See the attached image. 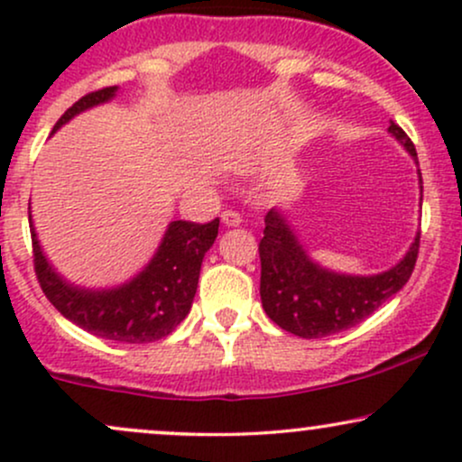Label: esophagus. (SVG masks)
<instances>
[{
	"label": "esophagus",
	"mask_w": 462,
	"mask_h": 462,
	"mask_svg": "<svg viewBox=\"0 0 462 462\" xmlns=\"http://www.w3.org/2000/svg\"><path fill=\"white\" fill-rule=\"evenodd\" d=\"M221 221H224V226L227 227H236L243 224V217L238 215L236 210H224V213H221Z\"/></svg>",
	"instance_id": "esophagus-1"
}]
</instances>
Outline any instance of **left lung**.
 Instances as JSON below:
<instances>
[{"label":"left lung","mask_w":462,"mask_h":462,"mask_svg":"<svg viewBox=\"0 0 462 462\" xmlns=\"http://www.w3.org/2000/svg\"><path fill=\"white\" fill-rule=\"evenodd\" d=\"M389 134L419 164L406 132L391 121ZM419 193H423L419 171ZM261 300L269 319L301 338H321L367 319L386 300L404 289L417 263L419 232L411 247L386 272L358 275L323 267L295 235L282 210L264 215L261 238Z\"/></svg>","instance_id":"1"}]
</instances>
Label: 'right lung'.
<instances>
[{"instance_id":"right-lung-1","label":"right lung","mask_w":462,"mask_h":462,"mask_svg":"<svg viewBox=\"0 0 462 462\" xmlns=\"http://www.w3.org/2000/svg\"><path fill=\"white\" fill-rule=\"evenodd\" d=\"M119 87L88 93L58 119L51 134L73 116L116 97ZM30 232L34 245V269L41 289L56 310L82 330L116 343H152L176 330L189 315L198 291L199 269L213 247L219 219L210 224L171 221L153 256L139 273L115 286H84L67 280L45 256L30 210Z\"/></svg>"}]
</instances>
